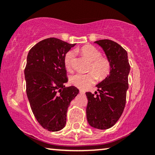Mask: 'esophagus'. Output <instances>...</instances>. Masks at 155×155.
I'll return each instance as SVG.
<instances>
[{"label": "esophagus", "mask_w": 155, "mask_h": 155, "mask_svg": "<svg viewBox=\"0 0 155 155\" xmlns=\"http://www.w3.org/2000/svg\"><path fill=\"white\" fill-rule=\"evenodd\" d=\"M80 94H82V95H84V94L85 93V92L84 91V90H80Z\"/></svg>", "instance_id": "34e87169"}]
</instances>
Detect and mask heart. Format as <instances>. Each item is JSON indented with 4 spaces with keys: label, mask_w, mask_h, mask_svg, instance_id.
Masks as SVG:
<instances>
[{
    "label": "heart",
    "mask_w": 155,
    "mask_h": 155,
    "mask_svg": "<svg viewBox=\"0 0 155 155\" xmlns=\"http://www.w3.org/2000/svg\"><path fill=\"white\" fill-rule=\"evenodd\" d=\"M82 55L87 57L91 62L90 70H93L88 73H77L70 78L71 84L76 87L85 89L95 83L97 77L99 80L105 79L109 75L111 70V63L107 58L101 56V52L97 48L90 45H86L76 50ZM75 58V51H70L65 55L64 63L66 69L72 70Z\"/></svg>",
    "instance_id": "heart-1"
}]
</instances>
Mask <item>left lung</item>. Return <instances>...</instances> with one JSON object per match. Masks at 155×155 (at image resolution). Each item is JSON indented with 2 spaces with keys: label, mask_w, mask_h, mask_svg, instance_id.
Segmentation results:
<instances>
[{
  "label": "left lung",
  "mask_w": 155,
  "mask_h": 155,
  "mask_svg": "<svg viewBox=\"0 0 155 155\" xmlns=\"http://www.w3.org/2000/svg\"><path fill=\"white\" fill-rule=\"evenodd\" d=\"M95 43L103 49L111 63V70L110 75L96 85L98 93L86 92L88 100L86 114L90 126L107 130L115 124L123 112L130 65L127 53L118 43L107 39Z\"/></svg>",
  "instance_id": "obj_1"
}]
</instances>
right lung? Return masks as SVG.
<instances>
[{
  "label": "right lung",
  "instance_id": "1",
  "mask_svg": "<svg viewBox=\"0 0 155 155\" xmlns=\"http://www.w3.org/2000/svg\"><path fill=\"white\" fill-rule=\"evenodd\" d=\"M75 44L55 38L40 41L30 50L24 70L26 93L32 112L44 129L57 132L65 126L70 102L79 92L68 81L64 57Z\"/></svg>",
  "mask_w": 155,
  "mask_h": 155
}]
</instances>
